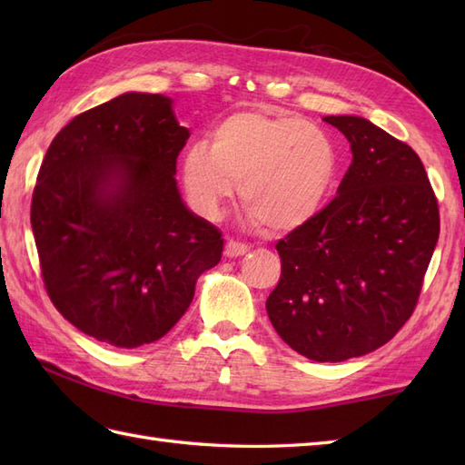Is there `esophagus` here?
I'll use <instances>...</instances> for the list:
<instances>
[{"mask_svg":"<svg viewBox=\"0 0 465 465\" xmlns=\"http://www.w3.org/2000/svg\"><path fill=\"white\" fill-rule=\"evenodd\" d=\"M248 250H250L248 243H243V242L230 240V242L225 243V255H227V258H238V255H243Z\"/></svg>","mask_w":465,"mask_h":465,"instance_id":"1","label":"esophagus"}]
</instances>
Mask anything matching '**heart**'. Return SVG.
Masks as SVG:
<instances>
[{"instance_id": "obj_1", "label": "heart", "mask_w": 465, "mask_h": 465, "mask_svg": "<svg viewBox=\"0 0 465 465\" xmlns=\"http://www.w3.org/2000/svg\"><path fill=\"white\" fill-rule=\"evenodd\" d=\"M338 167L335 143L320 125L248 110L225 117L212 132L210 147H187L182 172L195 210L210 220L222 215L242 182L252 223L292 230L322 210Z\"/></svg>"}]
</instances>
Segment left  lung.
Wrapping results in <instances>:
<instances>
[{"label": "left lung", "instance_id": "obj_1", "mask_svg": "<svg viewBox=\"0 0 465 465\" xmlns=\"http://www.w3.org/2000/svg\"><path fill=\"white\" fill-rule=\"evenodd\" d=\"M351 147L338 195L275 243L282 275L265 308L280 338L313 361L381 348L410 320L440 235L420 155L378 125L330 115Z\"/></svg>", "mask_w": 465, "mask_h": 465}]
</instances>
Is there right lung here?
Instances as JSON below:
<instances>
[{"label":"right lung","instance_id":"obj_1","mask_svg":"<svg viewBox=\"0 0 465 465\" xmlns=\"http://www.w3.org/2000/svg\"><path fill=\"white\" fill-rule=\"evenodd\" d=\"M187 137L170 97L132 92L75 115L39 167L32 230L49 300L115 348L163 338L222 260V232L177 192Z\"/></svg>","mask_w":465,"mask_h":465}]
</instances>
